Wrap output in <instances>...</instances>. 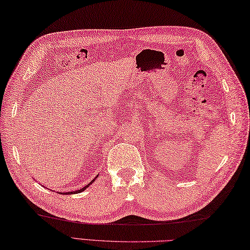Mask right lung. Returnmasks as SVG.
<instances>
[{
	"mask_svg": "<svg viewBox=\"0 0 250 250\" xmlns=\"http://www.w3.org/2000/svg\"><path fill=\"white\" fill-rule=\"evenodd\" d=\"M97 177H98V175H97ZM97 177H95V178L92 180V181H90V183L88 184V185H86L85 186V187H83V188H82V189H80V190H75V191H70V192H61V194H73V193H80V192H82V191H84V190L86 189V188H88L89 187V186L90 185H92L93 183H94V181H95V179H96L97 178Z\"/></svg>",
	"mask_w": 250,
	"mask_h": 250,
	"instance_id": "right-lung-1",
	"label": "right lung"
}]
</instances>
